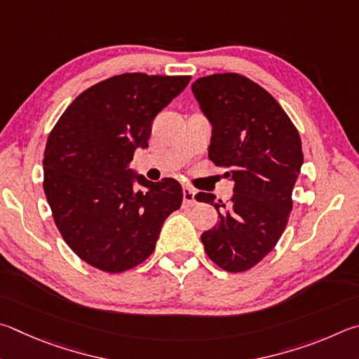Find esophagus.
<instances>
[{
  "mask_svg": "<svg viewBox=\"0 0 359 359\" xmlns=\"http://www.w3.org/2000/svg\"><path fill=\"white\" fill-rule=\"evenodd\" d=\"M183 200H184V205H187V206L196 205V192H194L191 187H184V189H183Z\"/></svg>",
  "mask_w": 359,
  "mask_h": 359,
  "instance_id": "esophagus-1",
  "label": "esophagus"
}]
</instances>
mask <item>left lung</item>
<instances>
[{
	"label": "left lung",
	"mask_w": 359,
	"mask_h": 359,
	"mask_svg": "<svg viewBox=\"0 0 359 359\" xmlns=\"http://www.w3.org/2000/svg\"><path fill=\"white\" fill-rule=\"evenodd\" d=\"M192 93L212 126L208 157L235 183L229 203L198 192L219 221L202 235L205 252L229 273L248 271L284 233L303 149L297 128L265 88L240 74L197 79Z\"/></svg>",
	"instance_id": "left-lung-1"
}]
</instances>
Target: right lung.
<instances>
[{
    "instance_id": "obj_1",
    "label": "right lung",
    "mask_w": 359,
    "mask_h": 359,
    "mask_svg": "<svg viewBox=\"0 0 359 359\" xmlns=\"http://www.w3.org/2000/svg\"><path fill=\"white\" fill-rule=\"evenodd\" d=\"M189 81L191 75H115L75 97L50 132L43 192L62 240L88 265L105 273L140 265L183 203L178 181L153 183L129 163L137 148L148 147L157 113Z\"/></svg>"
}]
</instances>
